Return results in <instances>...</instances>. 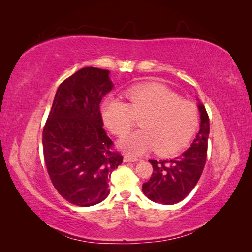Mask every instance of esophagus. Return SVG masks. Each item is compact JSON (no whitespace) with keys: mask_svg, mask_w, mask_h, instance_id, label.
Wrapping results in <instances>:
<instances>
[{"mask_svg":"<svg viewBox=\"0 0 252 252\" xmlns=\"http://www.w3.org/2000/svg\"><path fill=\"white\" fill-rule=\"evenodd\" d=\"M123 161L125 162H135V161H138V158L132 156V155H126V156L123 157Z\"/></svg>","mask_w":252,"mask_h":252,"instance_id":"esophagus-1","label":"esophagus"}]
</instances>
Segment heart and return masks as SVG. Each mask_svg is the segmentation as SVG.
<instances>
[{
    "label": "heart",
    "mask_w": 252,
    "mask_h": 252,
    "mask_svg": "<svg viewBox=\"0 0 252 252\" xmlns=\"http://www.w3.org/2000/svg\"><path fill=\"white\" fill-rule=\"evenodd\" d=\"M126 103L108 96L100 105L106 126L123 135L141 118L142 129L121 138L120 147L131 154L155 148L159 155H171L187 145L199 125V110L194 101L183 99L162 84L137 85L126 91Z\"/></svg>",
    "instance_id": "heart-1"
}]
</instances>
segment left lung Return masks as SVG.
<instances>
[{"label": "left lung", "instance_id": "left-lung-1", "mask_svg": "<svg viewBox=\"0 0 252 252\" xmlns=\"http://www.w3.org/2000/svg\"><path fill=\"white\" fill-rule=\"evenodd\" d=\"M198 109L200 112V130L191 146L173 159L149 160L153 164V174L143 184L142 190L155 202L163 205L180 202L200 179L207 160L210 126L205 106L199 103Z\"/></svg>", "mask_w": 252, "mask_h": 252}]
</instances>
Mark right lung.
<instances>
[{"label": "right lung", "mask_w": 252, "mask_h": 252, "mask_svg": "<svg viewBox=\"0 0 252 252\" xmlns=\"http://www.w3.org/2000/svg\"><path fill=\"white\" fill-rule=\"evenodd\" d=\"M112 87L108 70L80 69L60 84L43 127L47 173L56 190L76 206L103 201L109 194L111 172L122 163L99 109Z\"/></svg>", "instance_id": "1"}]
</instances>
